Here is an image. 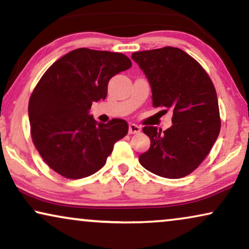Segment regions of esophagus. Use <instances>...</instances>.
Here are the masks:
<instances>
[{
    "label": "esophagus",
    "instance_id": "esophagus-1",
    "mask_svg": "<svg viewBox=\"0 0 249 249\" xmlns=\"http://www.w3.org/2000/svg\"><path fill=\"white\" fill-rule=\"evenodd\" d=\"M140 131H141V127L137 124H130V126H128V133L130 134H137Z\"/></svg>",
    "mask_w": 249,
    "mask_h": 249
}]
</instances>
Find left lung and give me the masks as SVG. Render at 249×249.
I'll list each match as a JSON object with an SVG mask.
<instances>
[{
	"instance_id": "1",
	"label": "left lung",
	"mask_w": 249,
	"mask_h": 249,
	"mask_svg": "<svg viewBox=\"0 0 249 249\" xmlns=\"http://www.w3.org/2000/svg\"><path fill=\"white\" fill-rule=\"evenodd\" d=\"M132 59L150 83L152 106L173 110V125L167 130L142 128L150 148L139 161L159 177H187L210 154L221 130L213 82L199 62L178 48L134 52Z\"/></svg>"
}]
</instances>
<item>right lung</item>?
Wrapping results in <instances>:
<instances>
[{"label":"right lung","mask_w":249,"mask_h":249,"mask_svg":"<svg viewBox=\"0 0 249 249\" xmlns=\"http://www.w3.org/2000/svg\"><path fill=\"white\" fill-rule=\"evenodd\" d=\"M131 66L123 53L81 48L44 72L29 99L28 116L33 143L53 171L76 180L106 164L128 125L119 118L98 124L89 110L107 97L109 79Z\"/></svg>","instance_id":"add662e5"}]
</instances>
